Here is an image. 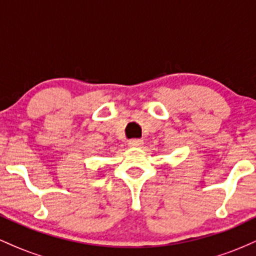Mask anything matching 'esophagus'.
I'll return each instance as SVG.
<instances>
[{
	"label": "esophagus",
	"mask_w": 256,
	"mask_h": 256,
	"mask_svg": "<svg viewBox=\"0 0 256 256\" xmlns=\"http://www.w3.org/2000/svg\"><path fill=\"white\" fill-rule=\"evenodd\" d=\"M143 144V140H128V146L131 148H138Z\"/></svg>",
	"instance_id": "1"
}]
</instances>
